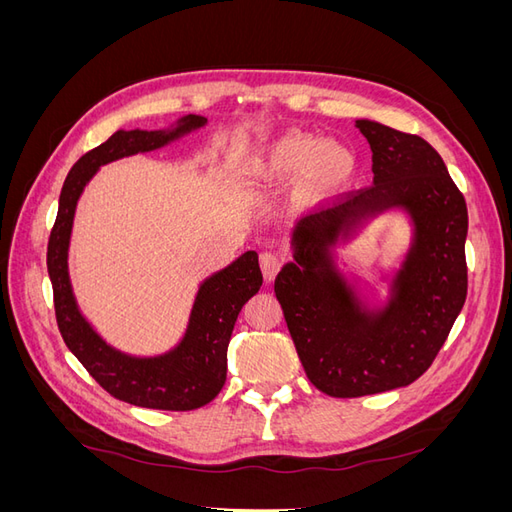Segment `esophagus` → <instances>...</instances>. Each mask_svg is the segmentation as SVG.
I'll return each mask as SVG.
<instances>
[{
  "mask_svg": "<svg viewBox=\"0 0 512 512\" xmlns=\"http://www.w3.org/2000/svg\"><path fill=\"white\" fill-rule=\"evenodd\" d=\"M258 260H260V271H262V277H265V282H273L277 271H280V258L271 252H262Z\"/></svg>",
  "mask_w": 512,
  "mask_h": 512,
  "instance_id": "esophagus-1",
  "label": "esophagus"
}]
</instances>
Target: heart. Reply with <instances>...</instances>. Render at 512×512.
<instances>
[{
    "instance_id": "b5f03b06",
    "label": "heart",
    "mask_w": 512,
    "mask_h": 512,
    "mask_svg": "<svg viewBox=\"0 0 512 512\" xmlns=\"http://www.w3.org/2000/svg\"><path fill=\"white\" fill-rule=\"evenodd\" d=\"M252 175L265 185L284 188L303 179L307 194H329L342 188L354 173L352 151L318 134L286 132L277 136L250 162Z\"/></svg>"
}]
</instances>
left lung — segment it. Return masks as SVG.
Masks as SVG:
<instances>
[{
	"label": "left lung",
	"instance_id": "obj_1",
	"mask_svg": "<svg viewBox=\"0 0 512 512\" xmlns=\"http://www.w3.org/2000/svg\"><path fill=\"white\" fill-rule=\"evenodd\" d=\"M354 126L371 149V188L294 226L292 260L275 277L305 374L331 397L393 391L423 376L468 292V209L440 153L378 121ZM391 210L407 215L411 235L374 298L343 250Z\"/></svg>",
	"mask_w": 512,
	"mask_h": 512
}]
</instances>
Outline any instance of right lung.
I'll return each mask as SVG.
<instances>
[{
	"label": "right lung",
	"instance_id": "add662e5",
	"mask_svg": "<svg viewBox=\"0 0 512 512\" xmlns=\"http://www.w3.org/2000/svg\"><path fill=\"white\" fill-rule=\"evenodd\" d=\"M205 126V117L183 115L162 130H117L70 168L59 194L57 220L46 252L59 333L102 389L141 408L194 410L209 404L222 391L230 333L241 307L262 286L258 254L245 252L198 284L188 322L173 348L156 354H132L106 342L74 297L68 267L74 213L100 166L164 149Z\"/></svg>",
	"mask_w": 512,
	"mask_h": 512
}]
</instances>
